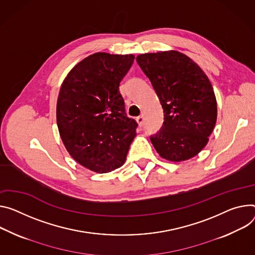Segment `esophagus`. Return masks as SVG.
Masks as SVG:
<instances>
[{
    "label": "esophagus",
    "instance_id": "obj_1",
    "mask_svg": "<svg viewBox=\"0 0 255 255\" xmlns=\"http://www.w3.org/2000/svg\"><path fill=\"white\" fill-rule=\"evenodd\" d=\"M136 121L138 123V125H139L140 127L143 126V123H144V117L141 115V116H138V117L136 118Z\"/></svg>",
    "mask_w": 255,
    "mask_h": 255
}]
</instances>
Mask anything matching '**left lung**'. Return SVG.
Returning <instances> with one entry per match:
<instances>
[{
	"label": "left lung",
	"mask_w": 255,
	"mask_h": 255,
	"mask_svg": "<svg viewBox=\"0 0 255 255\" xmlns=\"http://www.w3.org/2000/svg\"><path fill=\"white\" fill-rule=\"evenodd\" d=\"M164 110V123L150 141L171 161L196 155L207 143L217 122L214 88L200 67L177 51L136 58Z\"/></svg>",
	"instance_id": "8db88e82"
}]
</instances>
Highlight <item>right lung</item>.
Wrapping results in <instances>:
<instances>
[{
    "label": "right lung",
    "mask_w": 255,
    "mask_h": 255,
    "mask_svg": "<svg viewBox=\"0 0 255 255\" xmlns=\"http://www.w3.org/2000/svg\"><path fill=\"white\" fill-rule=\"evenodd\" d=\"M133 55L97 53L65 78L57 103V124L70 155L83 167L107 173L121 167L136 135L119 86Z\"/></svg>",
    "instance_id": "right-lung-1"
}]
</instances>
